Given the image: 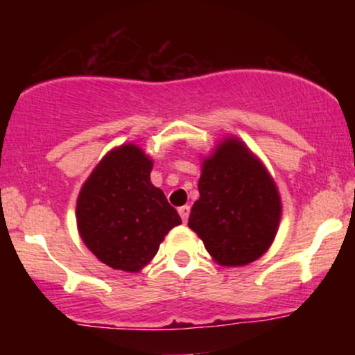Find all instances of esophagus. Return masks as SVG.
Returning <instances> with one entry per match:
<instances>
[{"label":"esophagus","mask_w":355,"mask_h":355,"mask_svg":"<svg viewBox=\"0 0 355 355\" xmlns=\"http://www.w3.org/2000/svg\"><path fill=\"white\" fill-rule=\"evenodd\" d=\"M178 214H180L183 222H187V220H189V215H190V207L189 205L180 207V209H178Z\"/></svg>","instance_id":"esophagus-1"}]
</instances>
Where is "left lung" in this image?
<instances>
[{
  "mask_svg": "<svg viewBox=\"0 0 355 355\" xmlns=\"http://www.w3.org/2000/svg\"><path fill=\"white\" fill-rule=\"evenodd\" d=\"M200 198L189 227L220 266H247L266 254L280 222V197L263 165L229 138L202 165Z\"/></svg>",
  "mask_w": 355,
  "mask_h": 355,
  "instance_id": "left-lung-1",
  "label": "left lung"
}]
</instances>
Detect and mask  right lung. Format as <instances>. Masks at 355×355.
<instances>
[{"label":"right lung","mask_w":355,"mask_h":355,"mask_svg":"<svg viewBox=\"0 0 355 355\" xmlns=\"http://www.w3.org/2000/svg\"><path fill=\"white\" fill-rule=\"evenodd\" d=\"M152 160L135 145L110 152L85 182L76 222L85 245L108 267L138 272L180 215L152 185Z\"/></svg>","instance_id":"right-lung-1"}]
</instances>
